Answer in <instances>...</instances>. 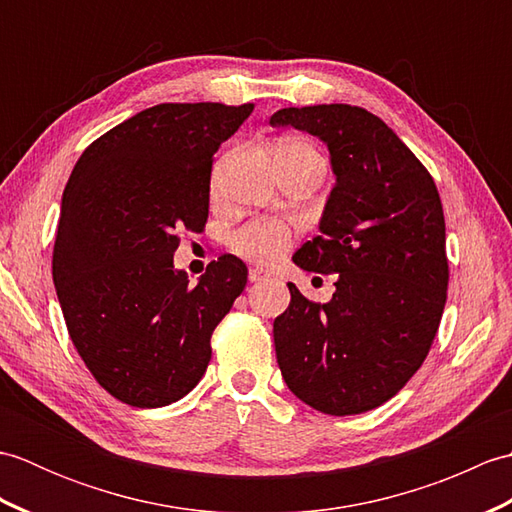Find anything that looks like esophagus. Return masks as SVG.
<instances>
[{
	"label": "esophagus",
	"mask_w": 512,
	"mask_h": 512,
	"mask_svg": "<svg viewBox=\"0 0 512 512\" xmlns=\"http://www.w3.org/2000/svg\"><path fill=\"white\" fill-rule=\"evenodd\" d=\"M264 279H268V273H266V270L264 268H250L248 270V281H250V284H257V281H264Z\"/></svg>",
	"instance_id": "obj_1"
}]
</instances>
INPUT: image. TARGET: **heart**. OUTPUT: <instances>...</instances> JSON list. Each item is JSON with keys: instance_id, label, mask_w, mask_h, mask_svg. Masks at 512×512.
Masks as SVG:
<instances>
[{"instance_id": "obj_1", "label": "heart", "mask_w": 512, "mask_h": 512, "mask_svg": "<svg viewBox=\"0 0 512 512\" xmlns=\"http://www.w3.org/2000/svg\"><path fill=\"white\" fill-rule=\"evenodd\" d=\"M295 147L308 149L306 145L292 143ZM290 244V233L284 224L273 222V220H264V222H253L233 235V248L239 255H244L248 259H255V262L270 264L284 253Z\"/></svg>"}]
</instances>
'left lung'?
<instances>
[{
  "label": "left lung",
  "mask_w": 512,
  "mask_h": 512,
  "mask_svg": "<svg viewBox=\"0 0 512 512\" xmlns=\"http://www.w3.org/2000/svg\"><path fill=\"white\" fill-rule=\"evenodd\" d=\"M270 125L308 132L330 151L334 187L321 235L292 262L321 275L339 273L325 303L288 284L290 306L273 323L281 376L321 413L369 411L418 372L442 319L449 264L436 182L363 107H286Z\"/></svg>",
  "instance_id": "obj_1"
}]
</instances>
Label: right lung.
<instances>
[{
    "label": "right lung",
    "mask_w": 512,
    "mask_h": 512,
    "mask_svg": "<svg viewBox=\"0 0 512 512\" xmlns=\"http://www.w3.org/2000/svg\"><path fill=\"white\" fill-rule=\"evenodd\" d=\"M253 103H162L83 151L61 198L52 279L70 339L103 389L140 409L187 396L211 334L246 286L222 255L198 284L173 266L180 231L209 217L213 154Z\"/></svg>",
    "instance_id": "1"
}]
</instances>
